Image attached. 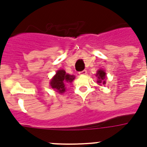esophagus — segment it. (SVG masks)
Instances as JSON below:
<instances>
[{"instance_id": "esophagus-1", "label": "esophagus", "mask_w": 147, "mask_h": 147, "mask_svg": "<svg viewBox=\"0 0 147 147\" xmlns=\"http://www.w3.org/2000/svg\"><path fill=\"white\" fill-rule=\"evenodd\" d=\"M79 74L80 75H86L87 74V70H83V71H80Z\"/></svg>"}]
</instances>
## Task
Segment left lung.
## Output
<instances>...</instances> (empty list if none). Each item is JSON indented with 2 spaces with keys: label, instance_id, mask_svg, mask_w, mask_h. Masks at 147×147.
Returning a JSON list of instances; mask_svg holds the SVG:
<instances>
[{
  "label": "left lung",
  "instance_id": "obj_1",
  "mask_svg": "<svg viewBox=\"0 0 147 147\" xmlns=\"http://www.w3.org/2000/svg\"><path fill=\"white\" fill-rule=\"evenodd\" d=\"M96 76L97 77L98 80H97V83L99 84H106V81L105 79L107 78V75H106V72H105L104 70L102 69H99L98 71H96Z\"/></svg>",
  "mask_w": 147,
  "mask_h": 147
}]
</instances>
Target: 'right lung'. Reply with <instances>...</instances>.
<instances>
[{
	"label": "right lung",
	"mask_w": 147,
	"mask_h": 147,
	"mask_svg": "<svg viewBox=\"0 0 147 147\" xmlns=\"http://www.w3.org/2000/svg\"><path fill=\"white\" fill-rule=\"evenodd\" d=\"M75 76L69 75L65 72V70L59 69L56 72V75L51 79L50 84L51 88L54 89L59 94H63L65 91V84L71 83L74 79Z\"/></svg>",
	"instance_id": "add662e5"
}]
</instances>
